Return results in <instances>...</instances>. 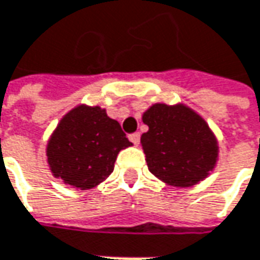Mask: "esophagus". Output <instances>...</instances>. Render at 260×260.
I'll return each instance as SVG.
<instances>
[{"instance_id": "obj_1", "label": "esophagus", "mask_w": 260, "mask_h": 260, "mask_svg": "<svg viewBox=\"0 0 260 260\" xmlns=\"http://www.w3.org/2000/svg\"><path fill=\"white\" fill-rule=\"evenodd\" d=\"M139 138H141L139 132H135V134H131L129 135V141L132 144H135V145H138L139 144Z\"/></svg>"}]
</instances>
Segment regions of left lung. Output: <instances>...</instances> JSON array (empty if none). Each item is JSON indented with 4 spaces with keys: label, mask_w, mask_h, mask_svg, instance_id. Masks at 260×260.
<instances>
[{
    "label": "left lung",
    "mask_w": 260,
    "mask_h": 260,
    "mask_svg": "<svg viewBox=\"0 0 260 260\" xmlns=\"http://www.w3.org/2000/svg\"><path fill=\"white\" fill-rule=\"evenodd\" d=\"M141 137L148 170L161 181L191 187L214 170L219 145L207 122L183 103H155L142 115Z\"/></svg>",
    "instance_id": "obj_1"
}]
</instances>
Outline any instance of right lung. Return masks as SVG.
Returning <instances> with one entry per match:
<instances>
[{
  "label": "right lung",
  "instance_id": "right-lung-1",
  "mask_svg": "<svg viewBox=\"0 0 260 260\" xmlns=\"http://www.w3.org/2000/svg\"><path fill=\"white\" fill-rule=\"evenodd\" d=\"M132 145L119 122L99 106L68 112L47 142V162L56 178L79 190L101 184L113 171L119 151Z\"/></svg>",
  "mask_w": 260,
  "mask_h": 260
}]
</instances>
